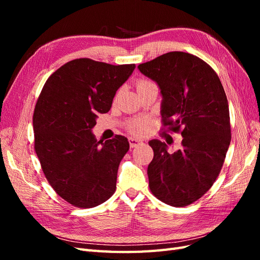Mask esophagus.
<instances>
[{"mask_svg":"<svg viewBox=\"0 0 260 260\" xmlns=\"http://www.w3.org/2000/svg\"><path fill=\"white\" fill-rule=\"evenodd\" d=\"M129 144H130V147L133 148V147H137V146H139V145H142L143 142H142V141H140V140L130 138V139H129Z\"/></svg>","mask_w":260,"mask_h":260,"instance_id":"esophagus-1","label":"esophagus"}]
</instances>
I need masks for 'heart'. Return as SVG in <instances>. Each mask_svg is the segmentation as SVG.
<instances>
[{"mask_svg":"<svg viewBox=\"0 0 260 260\" xmlns=\"http://www.w3.org/2000/svg\"><path fill=\"white\" fill-rule=\"evenodd\" d=\"M152 84H155L153 81L145 79V78H142V79H139L136 83V88L139 91H141L142 89L146 88V86H149ZM118 94L119 92L117 93L116 98L118 96ZM125 129L128 130V132L130 135L133 136H137V137H141V136H144L146 131L148 130V122L145 119H135V120H131L130 122H128L125 124Z\"/></svg>","mask_w":260,"mask_h":260,"instance_id":"b5f03b06","label":"heart"}]
</instances>
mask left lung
Masks as SVG:
<instances>
[{
	"mask_svg": "<svg viewBox=\"0 0 260 260\" xmlns=\"http://www.w3.org/2000/svg\"><path fill=\"white\" fill-rule=\"evenodd\" d=\"M158 84L162 129L181 133V149L169 154L159 140L149 141V190L175 207L201 199L214 184L231 142L229 105L218 75L206 61L184 52H169L138 66Z\"/></svg>",
	"mask_w": 260,
	"mask_h": 260,
	"instance_id": "1",
	"label": "left lung"
}]
</instances>
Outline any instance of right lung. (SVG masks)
I'll return each instance as SVG.
<instances>
[{
	"label": "right lung",
	"instance_id": "right-lung-1",
	"mask_svg": "<svg viewBox=\"0 0 260 260\" xmlns=\"http://www.w3.org/2000/svg\"><path fill=\"white\" fill-rule=\"evenodd\" d=\"M135 68L77 58L53 73L39 95L32 118L35 151L53 190L75 207L99 206L116 191L128 139L115 136L98 142L91 130Z\"/></svg>",
	"mask_w": 260,
	"mask_h": 260
}]
</instances>
